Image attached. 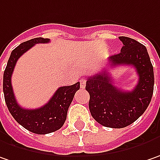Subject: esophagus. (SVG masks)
Wrapping results in <instances>:
<instances>
[{
	"mask_svg": "<svg viewBox=\"0 0 160 160\" xmlns=\"http://www.w3.org/2000/svg\"><path fill=\"white\" fill-rule=\"evenodd\" d=\"M80 88H84L85 86H86V80L81 79V80H80Z\"/></svg>",
	"mask_w": 160,
	"mask_h": 160,
	"instance_id": "esophagus-1",
	"label": "esophagus"
}]
</instances>
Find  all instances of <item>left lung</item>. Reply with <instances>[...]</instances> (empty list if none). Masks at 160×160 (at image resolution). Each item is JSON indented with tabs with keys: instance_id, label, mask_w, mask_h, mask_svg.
Listing matches in <instances>:
<instances>
[{
	"instance_id": "8db88e82",
	"label": "left lung",
	"mask_w": 160,
	"mask_h": 160,
	"mask_svg": "<svg viewBox=\"0 0 160 160\" xmlns=\"http://www.w3.org/2000/svg\"><path fill=\"white\" fill-rule=\"evenodd\" d=\"M119 39L123 45L121 52L109 56V64L134 67L139 76L134 88L125 91L116 88L107 71L88 77L86 82L90 114L101 125L110 128H123L135 122L149 107L154 89L153 66L146 47L127 37Z\"/></svg>"
}]
</instances>
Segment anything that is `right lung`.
<instances>
[{
    "mask_svg": "<svg viewBox=\"0 0 160 160\" xmlns=\"http://www.w3.org/2000/svg\"><path fill=\"white\" fill-rule=\"evenodd\" d=\"M49 41L48 38H37L20 44L11 52L3 73L4 98L10 113L21 126L37 134L50 133L63 125L68 108L76 91L80 89V82L60 87L50 100L37 109H25L18 104L11 86V75L18 59L36 44H44Z\"/></svg>",
    "mask_w": 160,
    "mask_h": 160,
    "instance_id": "right-lung-1",
    "label": "right lung"
}]
</instances>
